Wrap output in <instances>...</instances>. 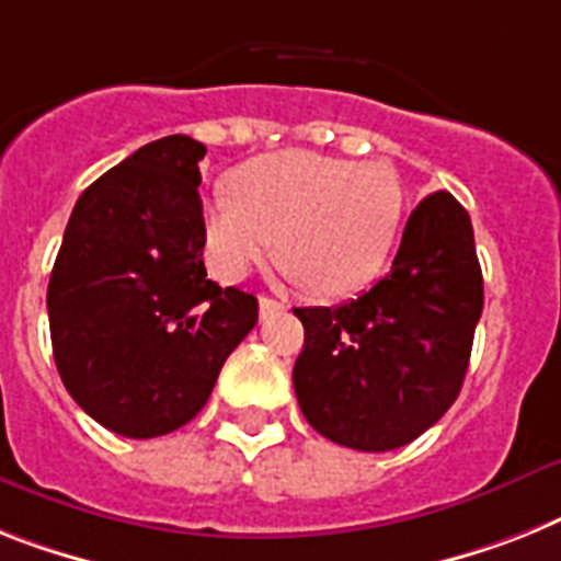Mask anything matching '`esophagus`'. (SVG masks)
<instances>
[{
  "label": "esophagus",
  "instance_id": "34e87169",
  "mask_svg": "<svg viewBox=\"0 0 561 561\" xmlns=\"http://www.w3.org/2000/svg\"><path fill=\"white\" fill-rule=\"evenodd\" d=\"M282 308H285V305L276 302V299H271V296H262V299H259V317L262 319L273 317V313H279Z\"/></svg>",
  "mask_w": 561,
  "mask_h": 561
}]
</instances>
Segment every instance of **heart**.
I'll return each mask as SVG.
<instances>
[{
  "label": "heart",
  "mask_w": 561,
  "mask_h": 561,
  "mask_svg": "<svg viewBox=\"0 0 561 561\" xmlns=\"http://www.w3.org/2000/svg\"><path fill=\"white\" fill-rule=\"evenodd\" d=\"M230 193L202 214L210 271L225 282L244 279L276 237V259L324 299L374 279L402 219L397 173L310 150L244 162L230 176Z\"/></svg>",
  "instance_id": "1"
}]
</instances>
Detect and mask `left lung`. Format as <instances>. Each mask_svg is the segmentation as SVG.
Wrapping results in <instances>:
<instances>
[{
  "label": "left lung",
  "instance_id": "left-lung-1",
  "mask_svg": "<svg viewBox=\"0 0 561 561\" xmlns=\"http://www.w3.org/2000/svg\"><path fill=\"white\" fill-rule=\"evenodd\" d=\"M482 302L468 210L431 193L374 288L336 308H294L305 324L294 388L310 427L368 454L422 436L462 390Z\"/></svg>",
  "mask_w": 561,
  "mask_h": 561
}]
</instances>
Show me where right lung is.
<instances>
[{
  "label": "right lung",
  "mask_w": 561,
  "mask_h": 561,
  "mask_svg": "<svg viewBox=\"0 0 561 561\" xmlns=\"http://www.w3.org/2000/svg\"><path fill=\"white\" fill-rule=\"evenodd\" d=\"M173 134L145 145L79 196L50 271L56 370L107 431L153 439L205 408L259 319L256 296L208 279L199 162Z\"/></svg>",
  "instance_id": "add662e5"
}]
</instances>
